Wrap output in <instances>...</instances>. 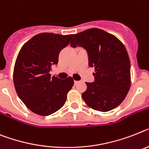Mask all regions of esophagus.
<instances>
[{
  "mask_svg": "<svg viewBox=\"0 0 149 149\" xmlns=\"http://www.w3.org/2000/svg\"><path fill=\"white\" fill-rule=\"evenodd\" d=\"M78 82H79V81H77V80H75V81H74V84H75V85H77V83H78Z\"/></svg>",
  "mask_w": 149,
  "mask_h": 149,
  "instance_id": "esophagus-1",
  "label": "esophagus"
}]
</instances>
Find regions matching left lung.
I'll return each instance as SVG.
<instances>
[{
	"instance_id": "obj_1",
	"label": "left lung",
	"mask_w": 149,
	"mask_h": 149,
	"mask_svg": "<svg viewBox=\"0 0 149 149\" xmlns=\"http://www.w3.org/2000/svg\"><path fill=\"white\" fill-rule=\"evenodd\" d=\"M72 47L87 51L88 65L95 67V82H86L82 99L94 110L107 112L120 104L131 85L130 61L117 37L102 29H89L74 35Z\"/></svg>"
}]
</instances>
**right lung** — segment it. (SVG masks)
<instances>
[{
	"label": "right lung",
	"instance_id": "add662e5",
	"mask_svg": "<svg viewBox=\"0 0 149 149\" xmlns=\"http://www.w3.org/2000/svg\"><path fill=\"white\" fill-rule=\"evenodd\" d=\"M72 36L40 33L26 42L19 52L13 70L15 89L25 105L36 114L47 116L61 109L74 84L72 77L60 79L49 73Z\"/></svg>",
	"mask_w": 149,
	"mask_h": 149
}]
</instances>
